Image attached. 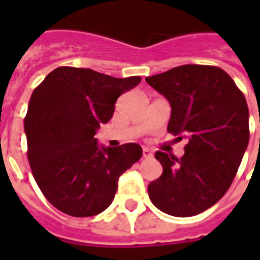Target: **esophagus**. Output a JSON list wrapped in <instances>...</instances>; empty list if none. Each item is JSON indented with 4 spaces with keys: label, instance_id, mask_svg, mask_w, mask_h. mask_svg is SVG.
<instances>
[{
    "label": "esophagus",
    "instance_id": "obj_1",
    "mask_svg": "<svg viewBox=\"0 0 260 260\" xmlns=\"http://www.w3.org/2000/svg\"><path fill=\"white\" fill-rule=\"evenodd\" d=\"M143 156L144 158H151L152 156V151L150 148H143Z\"/></svg>",
    "mask_w": 260,
    "mask_h": 260
}]
</instances>
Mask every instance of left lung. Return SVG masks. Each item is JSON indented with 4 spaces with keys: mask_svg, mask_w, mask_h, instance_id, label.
<instances>
[{
    "mask_svg": "<svg viewBox=\"0 0 260 260\" xmlns=\"http://www.w3.org/2000/svg\"><path fill=\"white\" fill-rule=\"evenodd\" d=\"M146 82L170 102L167 131L189 140L181 159L156 151L163 173L148 196L165 213L196 216L226 193L238 173L250 140L246 98L216 66L183 64Z\"/></svg>",
    "mask_w": 260,
    "mask_h": 260,
    "instance_id": "obj_1",
    "label": "left lung"
}]
</instances>
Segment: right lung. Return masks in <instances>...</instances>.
Instances as JSON below:
<instances>
[{"mask_svg": "<svg viewBox=\"0 0 260 260\" xmlns=\"http://www.w3.org/2000/svg\"><path fill=\"white\" fill-rule=\"evenodd\" d=\"M140 81L64 66L34 90L24 120L26 154L35 181L56 209L74 217L104 212L120 175L142 158L136 143L102 147L94 139L117 98Z\"/></svg>", "mask_w": 260, "mask_h": 260, "instance_id": "obj_1", "label": "right lung"}]
</instances>
